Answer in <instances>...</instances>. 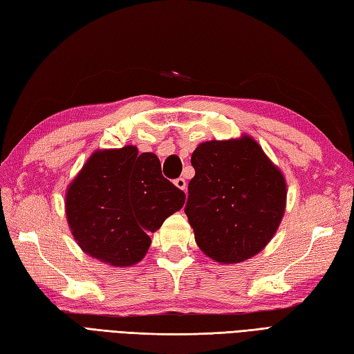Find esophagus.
<instances>
[{
	"label": "esophagus",
	"instance_id": "34e87169",
	"mask_svg": "<svg viewBox=\"0 0 354 354\" xmlns=\"http://www.w3.org/2000/svg\"><path fill=\"white\" fill-rule=\"evenodd\" d=\"M175 185L179 188V190H183V192H185V190H187V183H185V179H184V178H178V179H175Z\"/></svg>",
	"mask_w": 354,
	"mask_h": 354
}]
</instances>
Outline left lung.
<instances>
[{"label":"left lung","mask_w":354,"mask_h":354,"mask_svg":"<svg viewBox=\"0 0 354 354\" xmlns=\"http://www.w3.org/2000/svg\"><path fill=\"white\" fill-rule=\"evenodd\" d=\"M192 166L185 214L199 249L221 264L259 253L285 212L282 171L249 136L201 143Z\"/></svg>","instance_id":"1"}]
</instances>
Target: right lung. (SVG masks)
<instances>
[{
	"mask_svg": "<svg viewBox=\"0 0 354 354\" xmlns=\"http://www.w3.org/2000/svg\"><path fill=\"white\" fill-rule=\"evenodd\" d=\"M185 193L161 174L152 152L136 146L96 151L66 193V217L78 245L113 267L134 266L149 235L184 207Z\"/></svg>",
	"mask_w": 354,
	"mask_h": 354,
	"instance_id": "1",
	"label": "right lung"
}]
</instances>
